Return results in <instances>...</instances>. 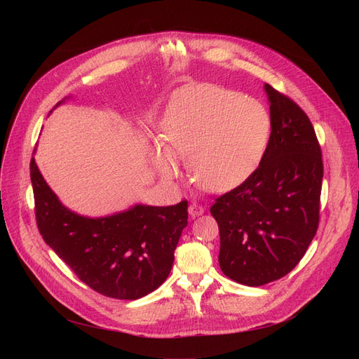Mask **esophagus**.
I'll return each instance as SVG.
<instances>
[{"mask_svg":"<svg viewBox=\"0 0 359 359\" xmlns=\"http://www.w3.org/2000/svg\"><path fill=\"white\" fill-rule=\"evenodd\" d=\"M205 212V208H203V206L202 205H199V203H191L189 205V215L191 217H199V215H202Z\"/></svg>","mask_w":359,"mask_h":359,"instance_id":"1","label":"esophagus"}]
</instances>
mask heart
Returning a JSON list of instances; mask_svg holds the SVG:
<instances>
[{"label":"heart","instance_id":"b5f03b06","mask_svg":"<svg viewBox=\"0 0 359 359\" xmlns=\"http://www.w3.org/2000/svg\"><path fill=\"white\" fill-rule=\"evenodd\" d=\"M271 132V113L259 100L217 84H194L170 102L163 122L165 145L154 144L151 160L165 180L180 176V158L189 161L203 189L230 192L256 173Z\"/></svg>","mask_w":359,"mask_h":359}]
</instances>
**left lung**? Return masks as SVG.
Segmentation results:
<instances>
[{
	"instance_id": "1",
	"label": "left lung",
	"mask_w": 359,
	"mask_h": 359,
	"mask_svg": "<svg viewBox=\"0 0 359 359\" xmlns=\"http://www.w3.org/2000/svg\"><path fill=\"white\" fill-rule=\"evenodd\" d=\"M271 140L256 173L211 206L219 229V268L248 287L290 273L306 255L320 219L322 149L295 102L265 84Z\"/></svg>"
}]
</instances>
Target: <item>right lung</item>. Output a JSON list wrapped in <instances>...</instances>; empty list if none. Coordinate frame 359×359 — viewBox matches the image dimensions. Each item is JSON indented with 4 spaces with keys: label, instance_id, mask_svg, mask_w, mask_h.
Listing matches in <instances>:
<instances>
[{
    "label": "right lung",
    "instance_id": "right-lung-1",
    "mask_svg": "<svg viewBox=\"0 0 359 359\" xmlns=\"http://www.w3.org/2000/svg\"><path fill=\"white\" fill-rule=\"evenodd\" d=\"M30 179L41 236L91 290L110 298L138 299L167 279L187 225V201L172 206L140 203L109 217L88 218L60 202L34 157Z\"/></svg>",
    "mask_w": 359,
    "mask_h": 359
}]
</instances>
